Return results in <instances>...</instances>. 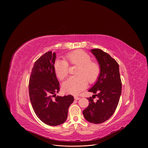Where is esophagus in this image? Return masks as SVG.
<instances>
[{
	"instance_id": "obj_1",
	"label": "esophagus",
	"mask_w": 148,
	"mask_h": 148,
	"mask_svg": "<svg viewBox=\"0 0 148 148\" xmlns=\"http://www.w3.org/2000/svg\"><path fill=\"white\" fill-rule=\"evenodd\" d=\"M74 99H76V100H78V99H80V98L78 97H77V96H74Z\"/></svg>"
}]
</instances>
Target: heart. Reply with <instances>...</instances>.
Returning a JSON list of instances; mask_svg holds the SVG:
<instances>
[{"label":"heart","mask_w":148,"mask_h":148,"mask_svg":"<svg viewBox=\"0 0 148 148\" xmlns=\"http://www.w3.org/2000/svg\"><path fill=\"white\" fill-rule=\"evenodd\" d=\"M75 66L77 76L71 77L63 84L64 90L73 95L78 94L86 87L88 82L93 83L98 78L101 73L99 63L91 60V56L85 51L76 50L65 56V60H56L54 70L57 76L64 79L69 74V66Z\"/></svg>","instance_id":"1"}]
</instances>
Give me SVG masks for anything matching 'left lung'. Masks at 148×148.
I'll return each instance as SVG.
<instances>
[{
    "mask_svg": "<svg viewBox=\"0 0 148 148\" xmlns=\"http://www.w3.org/2000/svg\"><path fill=\"white\" fill-rule=\"evenodd\" d=\"M101 67L100 75L94 85L88 90L94 94L87 98L89 105L82 111L87 121L101 123L110 119L118 105L122 91L119 65L108 53L98 49H92ZM97 97V101L93 100Z\"/></svg>",
    "mask_w": 148,
    "mask_h": 148,
    "instance_id": "1",
    "label": "left lung"
}]
</instances>
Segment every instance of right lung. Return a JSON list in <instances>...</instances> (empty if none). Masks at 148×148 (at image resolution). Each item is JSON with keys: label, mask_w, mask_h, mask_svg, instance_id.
<instances>
[{"label": "right lung", "mask_w": 148, "mask_h": 148, "mask_svg": "<svg viewBox=\"0 0 148 148\" xmlns=\"http://www.w3.org/2000/svg\"><path fill=\"white\" fill-rule=\"evenodd\" d=\"M56 57V53L51 51L37 59L29 84L33 109L42 122L50 126H57L66 121L69 108L74 99L71 95L56 96L60 91V84L54 66Z\"/></svg>", "instance_id": "obj_1"}]
</instances>
